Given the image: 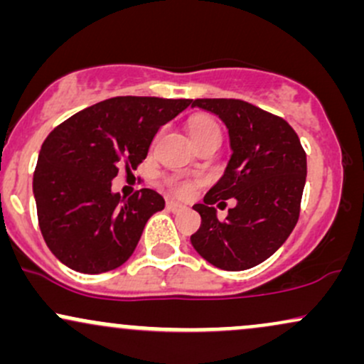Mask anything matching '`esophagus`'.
Instances as JSON below:
<instances>
[{"mask_svg": "<svg viewBox=\"0 0 364 364\" xmlns=\"http://www.w3.org/2000/svg\"><path fill=\"white\" fill-rule=\"evenodd\" d=\"M168 210L169 212H174V214H178V212H183L185 210V205H181V203H178V202H173V200H171V202H168Z\"/></svg>", "mask_w": 364, "mask_h": 364, "instance_id": "1", "label": "esophagus"}]
</instances>
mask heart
<instances>
[{
    "mask_svg": "<svg viewBox=\"0 0 364 364\" xmlns=\"http://www.w3.org/2000/svg\"><path fill=\"white\" fill-rule=\"evenodd\" d=\"M190 135L195 144V141L208 139V136H217V139H220V129L217 127L214 119L198 118L190 124ZM174 190H176L179 195H188L191 191V188L188 183H174Z\"/></svg>",
    "mask_w": 364,
    "mask_h": 364,
    "instance_id": "b5f03b06",
    "label": "heart"
}]
</instances>
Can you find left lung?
I'll list each match as a JSON object with an SVG mask.
<instances>
[{
	"label": "left lung",
	"mask_w": 364,
	"mask_h": 364,
	"mask_svg": "<svg viewBox=\"0 0 364 364\" xmlns=\"http://www.w3.org/2000/svg\"><path fill=\"white\" fill-rule=\"evenodd\" d=\"M191 107L219 116L229 132L231 159L223 178L196 203L202 217L191 245L223 270L240 272L272 257L289 237L299 217L306 183V154L287 121L240 101L195 99ZM235 198L225 221L214 205Z\"/></svg>",
	"instance_id": "8db88e82"
}]
</instances>
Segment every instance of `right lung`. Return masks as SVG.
Returning <instances> with one entry per match:
<instances>
[{"mask_svg":"<svg viewBox=\"0 0 364 364\" xmlns=\"http://www.w3.org/2000/svg\"><path fill=\"white\" fill-rule=\"evenodd\" d=\"M190 99L112 97L87 107L44 140L34 173L37 219L54 257L82 274L118 269L145 224L166 205L157 191L112 193L119 168L136 169L162 124Z\"/></svg>","mask_w":364,"mask_h":364,"instance_id":"add662e5","label":"right lung"}]
</instances>
